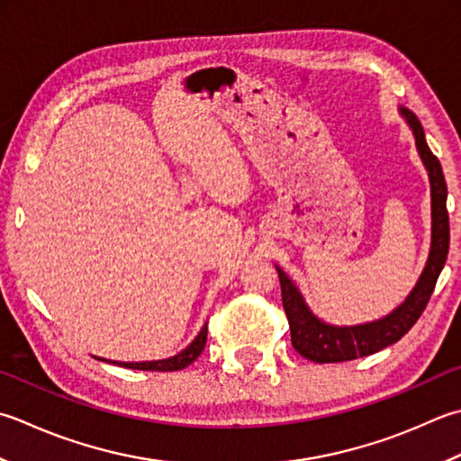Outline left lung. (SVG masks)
Wrapping results in <instances>:
<instances>
[{"mask_svg":"<svg viewBox=\"0 0 461 461\" xmlns=\"http://www.w3.org/2000/svg\"><path fill=\"white\" fill-rule=\"evenodd\" d=\"M416 135V146L423 164L428 167L429 184H431V249L426 269L420 277L418 285L408 295L398 310H393L387 318L366 323V326L354 328H333L320 321L308 310L303 297L295 290L282 269L277 267L279 285H282V302L284 310L290 321L292 346L297 354L315 364H336L349 362V359L372 356L387 346L395 344L408 333L413 323L426 310L431 294L436 290V282L444 269L449 249V215H447V185L441 171L439 159L431 153L426 143V135L416 115L410 110H402Z\"/></svg>","mask_w":461,"mask_h":461,"instance_id":"1","label":"left lung"}]
</instances>
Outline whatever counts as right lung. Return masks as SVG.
I'll use <instances>...</instances> for the list:
<instances>
[{"instance_id":"right-lung-1","label":"right lung","mask_w":461,"mask_h":461,"mask_svg":"<svg viewBox=\"0 0 461 461\" xmlns=\"http://www.w3.org/2000/svg\"><path fill=\"white\" fill-rule=\"evenodd\" d=\"M205 339H207V326L202 328V331L197 333V338L182 351V354H177L169 359H159V362H140V364H123V362H112V364L123 366L128 369H143V372H177V369L187 367L189 364H194L195 359L200 357V354L205 348Z\"/></svg>"}]
</instances>
